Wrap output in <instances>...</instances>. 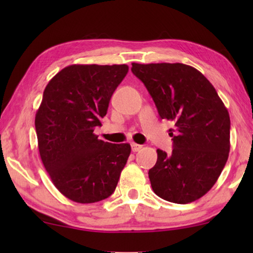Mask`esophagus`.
Instances as JSON below:
<instances>
[{
    "mask_svg": "<svg viewBox=\"0 0 253 253\" xmlns=\"http://www.w3.org/2000/svg\"><path fill=\"white\" fill-rule=\"evenodd\" d=\"M141 148H143V146L139 144H136V143L131 144V150H132V152H138V151H140Z\"/></svg>",
    "mask_w": 253,
    "mask_h": 253,
    "instance_id": "esophagus-1",
    "label": "esophagus"
}]
</instances>
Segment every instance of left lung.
<instances>
[{
	"label": "left lung",
	"mask_w": 253,
	"mask_h": 253,
	"mask_svg": "<svg viewBox=\"0 0 253 253\" xmlns=\"http://www.w3.org/2000/svg\"><path fill=\"white\" fill-rule=\"evenodd\" d=\"M161 119L171 121L172 152L158 150L148 170L152 189L176 204L199 199L212 189L228 160L230 117L202 72L183 63H132Z\"/></svg>",
	"instance_id": "1"
}]
</instances>
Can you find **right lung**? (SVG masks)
I'll return each mask as SVG.
<instances>
[{
	"mask_svg": "<svg viewBox=\"0 0 253 253\" xmlns=\"http://www.w3.org/2000/svg\"><path fill=\"white\" fill-rule=\"evenodd\" d=\"M127 71L126 64L69 65L44 88L36 114L40 158L72 202L96 203L115 191L131 146L100 140L94 130Z\"/></svg>",
	"mask_w": 253,
	"mask_h": 253,
	"instance_id": "right-lung-1",
	"label": "right lung"
}]
</instances>
